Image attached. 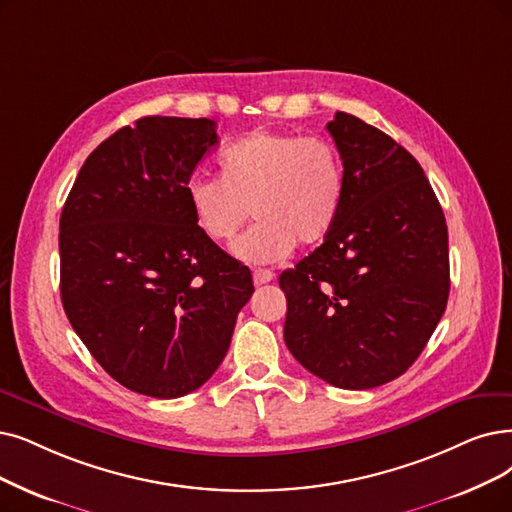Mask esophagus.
I'll list each match as a JSON object with an SVG mask.
<instances>
[{"label": "esophagus", "mask_w": 512, "mask_h": 512, "mask_svg": "<svg viewBox=\"0 0 512 512\" xmlns=\"http://www.w3.org/2000/svg\"><path fill=\"white\" fill-rule=\"evenodd\" d=\"M275 279V273L269 271V269H256L254 271V283L256 285H262V283H269Z\"/></svg>", "instance_id": "obj_1"}]
</instances>
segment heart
I'll list each match as a JSON object with an SVG mask.
<instances>
[{
    "label": "heart",
    "mask_w": 512,
    "mask_h": 512,
    "mask_svg": "<svg viewBox=\"0 0 512 512\" xmlns=\"http://www.w3.org/2000/svg\"><path fill=\"white\" fill-rule=\"evenodd\" d=\"M218 174L189 180L193 220L214 243H229L250 216L258 218L235 245L248 262H277L296 243H321L344 201L342 157L323 138L254 130L220 153Z\"/></svg>",
    "instance_id": "heart-1"
}]
</instances>
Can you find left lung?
<instances>
[{
	"instance_id": "8db88e82",
	"label": "left lung",
	"mask_w": 512,
	"mask_h": 512,
	"mask_svg": "<svg viewBox=\"0 0 512 512\" xmlns=\"http://www.w3.org/2000/svg\"><path fill=\"white\" fill-rule=\"evenodd\" d=\"M344 166V201L315 252L283 271V338L317 378L363 391L399 378L445 311L447 224L420 163L338 111L327 124Z\"/></svg>"
}]
</instances>
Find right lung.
I'll return each instance as SVG.
<instances>
[{"instance_id":"1","label":"right lung","mask_w":512,"mask_h":512,"mask_svg":"<svg viewBox=\"0 0 512 512\" xmlns=\"http://www.w3.org/2000/svg\"><path fill=\"white\" fill-rule=\"evenodd\" d=\"M218 142L199 117H142L90 153L60 214V298L113 380L176 399L218 370L248 267L203 235L187 185Z\"/></svg>"}]
</instances>
